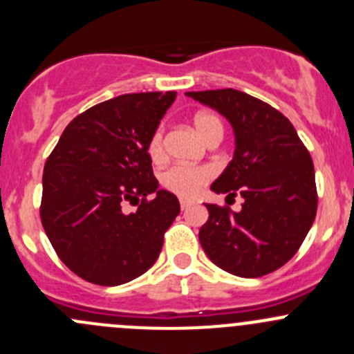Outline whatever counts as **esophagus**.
Wrapping results in <instances>:
<instances>
[{"mask_svg": "<svg viewBox=\"0 0 354 354\" xmlns=\"http://www.w3.org/2000/svg\"><path fill=\"white\" fill-rule=\"evenodd\" d=\"M180 207L181 210H188L192 207V202H188V200H180Z\"/></svg>", "mask_w": 354, "mask_h": 354, "instance_id": "34e87169", "label": "esophagus"}]
</instances>
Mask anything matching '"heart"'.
<instances>
[{"label":"heart","mask_w":354,"mask_h":354,"mask_svg":"<svg viewBox=\"0 0 354 354\" xmlns=\"http://www.w3.org/2000/svg\"><path fill=\"white\" fill-rule=\"evenodd\" d=\"M194 127L198 131L200 137L205 142L221 138L224 135V124L217 114L214 113H198L194 118ZM162 138L164 128L159 127L149 142V154L152 157L162 156ZM212 178V171L209 167H190V166H173L166 169L160 176L164 187L180 197L192 198L200 194L203 185Z\"/></svg>","instance_id":"b5f03b06"}]
</instances>
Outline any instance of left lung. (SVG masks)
Returning <instances> with one entry per match:
<instances>
[{"label": "left lung", "instance_id": "1", "mask_svg": "<svg viewBox=\"0 0 354 354\" xmlns=\"http://www.w3.org/2000/svg\"><path fill=\"white\" fill-rule=\"evenodd\" d=\"M234 131V154L210 190L245 202L240 212L205 203L198 240L210 260L240 277L274 272L292 259L317 214L315 169L291 121L267 102L234 91L187 92Z\"/></svg>", "mask_w": 354, "mask_h": 354}]
</instances>
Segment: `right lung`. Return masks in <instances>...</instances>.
<instances>
[{
	"instance_id": "obj_1",
	"label": "right lung",
	"mask_w": 354,
	"mask_h": 354,
	"mask_svg": "<svg viewBox=\"0 0 354 354\" xmlns=\"http://www.w3.org/2000/svg\"><path fill=\"white\" fill-rule=\"evenodd\" d=\"M174 99L173 91L140 92L101 102L71 120L46 160L42 227L62 262L88 283L118 286L147 272L180 214L149 156ZM133 199L141 205L124 214L120 207Z\"/></svg>"
}]
</instances>
